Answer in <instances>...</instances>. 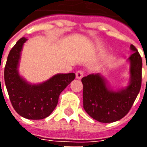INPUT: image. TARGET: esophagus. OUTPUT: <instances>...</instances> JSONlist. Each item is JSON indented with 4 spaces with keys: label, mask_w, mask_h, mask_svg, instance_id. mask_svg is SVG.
<instances>
[{
    "label": "esophagus",
    "mask_w": 147,
    "mask_h": 147,
    "mask_svg": "<svg viewBox=\"0 0 147 147\" xmlns=\"http://www.w3.org/2000/svg\"><path fill=\"white\" fill-rule=\"evenodd\" d=\"M83 75H84V73H83V71H78L76 72V77L78 80H81L83 77Z\"/></svg>",
    "instance_id": "1"
}]
</instances>
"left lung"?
Masks as SVG:
<instances>
[{"instance_id": "obj_1", "label": "left lung", "mask_w": 147, "mask_h": 147, "mask_svg": "<svg viewBox=\"0 0 147 147\" xmlns=\"http://www.w3.org/2000/svg\"><path fill=\"white\" fill-rule=\"evenodd\" d=\"M129 63L127 86L113 89L100 73L83 77V109L93 119L101 123H112L122 119L131 108L139 94L142 83V58L133 45ZM147 68V65H146Z\"/></svg>"}]
</instances>
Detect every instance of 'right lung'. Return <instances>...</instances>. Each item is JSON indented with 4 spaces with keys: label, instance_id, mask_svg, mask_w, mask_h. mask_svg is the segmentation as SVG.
Listing matches in <instances>:
<instances>
[{
    "label": "right lung",
    "instance_id": "obj_1",
    "mask_svg": "<svg viewBox=\"0 0 147 147\" xmlns=\"http://www.w3.org/2000/svg\"><path fill=\"white\" fill-rule=\"evenodd\" d=\"M27 41L24 37L20 38L9 52L5 67V86L18 114L30 120H41L54 110L61 93L74 80L76 74L58 73L42 83L27 82L19 72L21 53Z\"/></svg>",
    "mask_w": 147,
    "mask_h": 147
}]
</instances>
